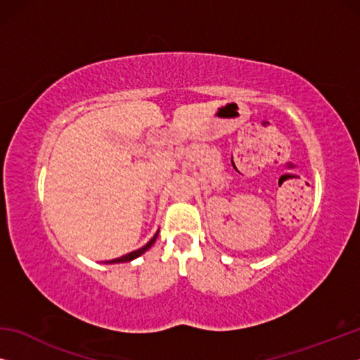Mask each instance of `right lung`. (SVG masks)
<instances>
[{
  "instance_id": "add662e5",
  "label": "right lung",
  "mask_w": 360,
  "mask_h": 360,
  "mask_svg": "<svg viewBox=\"0 0 360 360\" xmlns=\"http://www.w3.org/2000/svg\"><path fill=\"white\" fill-rule=\"evenodd\" d=\"M157 236H158V231L157 233L152 236L150 238V241L148 243V245H144L143 248H139V249H136V251H131V252H129V254H125V255H122V257H117V259H112V260H106V264H122V262H131L133 259H136V257H139V255L141 254H144L146 251H148V249L154 245L155 243V240H157Z\"/></svg>"
}]
</instances>
